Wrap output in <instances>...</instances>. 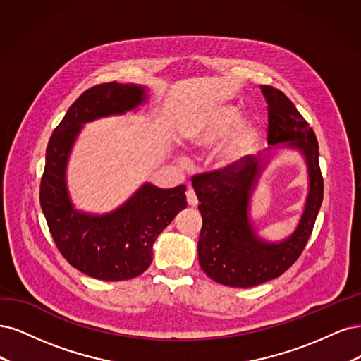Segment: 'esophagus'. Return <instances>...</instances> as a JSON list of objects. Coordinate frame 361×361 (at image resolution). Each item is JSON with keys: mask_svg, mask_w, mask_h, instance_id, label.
Masks as SVG:
<instances>
[{"mask_svg": "<svg viewBox=\"0 0 361 361\" xmlns=\"http://www.w3.org/2000/svg\"><path fill=\"white\" fill-rule=\"evenodd\" d=\"M185 197H188V204L190 207H196L197 204H200V201H197L196 193L193 192V189H188V192H185Z\"/></svg>", "mask_w": 361, "mask_h": 361, "instance_id": "obj_1", "label": "esophagus"}]
</instances>
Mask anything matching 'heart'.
Returning <instances> with one entry per match:
<instances>
[{
	"label": "heart",
	"mask_w": 361,
	"mask_h": 361,
	"mask_svg": "<svg viewBox=\"0 0 361 361\" xmlns=\"http://www.w3.org/2000/svg\"><path fill=\"white\" fill-rule=\"evenodd\" d=\"M240 118L241 109L235 104H210L184 126L181 137L185 144L195 148L212 147L220 137L225 136ZM258 136L259 127L257 123L252 120L239 123L213 153L216 168L226 171L241 164L252 153Z\"/></svg>",
	"instance_id": "1"
}]
</instances>
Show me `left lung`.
<instances>
[{
	"label": "left lung",
	"mask_w": 361,
	"mask_h": 361,
	"mask_svg": "<svg viewBox=\"0 0 361 361\" xmlns=\"http://www.w3.org/2000/svg\"><path fill=\"white\" fill-rule=\"evenodd\" d=\"M269 103V144H283L303 153L309 193L305 212L288 238L271 243L258 237L249 217L250 196L270 157L247 156L237 166L195 176L202 229L197 241L201 269L214 282L250 288L283 274L303 252L324 196L319 147L309 123L281 90L261 85Z\"/></svg>",
	"instance_id": "obj_1"
}]
</instances>
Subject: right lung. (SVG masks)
Instances as JSON below:
<instances>
[{
	"label": "right lung",
	"instance_id": "obj_1",
	"mask_svg": "<svg viewBox=\"0 0 361 361\" xmlns=\"http://www.w3.org/2000/svg\"><path fill=\"white\" fill-rule=\"evenodd\" d=\"M145 87L108 82L80 94L54 130L40 183V205L51 235L76 270L100 281H127L153 261V244L181 210L185 185L159 189L145 183L117 210L106 214L79 212L67 190L66 169L85 123L121 115L147 102Z\"/></svg>",
	"mask_w": 361,
	"mask_h": 361
}]
</instances>
